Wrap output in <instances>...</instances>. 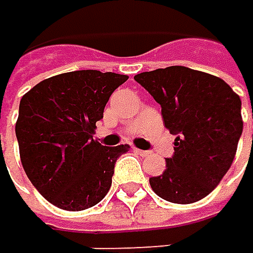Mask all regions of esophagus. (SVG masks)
Returning <instances> with one entry per match:
<instances>
[{"mask_svg": "<svg viewBox=\"0 0 253 253\" xmlns=\"http://www.w3.org/2000/svg\"><path fill=\"white\" fill-rule=\"evenodd\" d=\"M134 152H137L140 156H149V155H150L149 150H141V149H137V147H134Z\"/></svg>", "mask_w": 253, "mask_h": 253, "instance_id": "34e87169", "label": "esophagus"}]
</instances>
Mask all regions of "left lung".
Returning <instances> with one entry per match:
<instances>
[{
  "mask_svg": "<svg viewBox=\"0 0 253 253\" xmlns=\"http://www.w3.org/2000/svg\"><path fill=\"white\" fill-rule=\"evenodd\" d=\"M134 79L161 104L164 125L176 135L164 173L149 179L153 192L176 204L203 200L236 156L243 131L240 97L222 79L180 65Z\"/></svg>",
  "mask_w": 253,
  "mask_h": 253,
  "instance_id": "left-lung-1",
  "label": "left lung"
}]
</instances>
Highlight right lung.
I'll use <instances>...</instances> for the list:
<instances>
[{
    "mask_svg": "<svg viewBox=\"0 0 253 253\" xmlns=\"http://www.w3.org/2000/svg\"><path fill=\"white\" fill-rule=\"evenodd\" d=\"M125 74L79 70L49 77L20 100L16 137L22 167L53 206L79 211L98 204L112 186L115 163L128 144L103 146L97 122Z\"/></svg>",
    "mask_w": 253,
    "mask_h": 253,
    "instance_id": "1",
    "label": "right lung"
}]
</instances>
